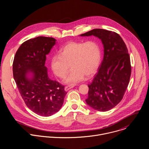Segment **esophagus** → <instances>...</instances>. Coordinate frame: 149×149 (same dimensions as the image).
<instances>
[{
	"label": "esophagus",
	"mask_w": 149,
	"mask_h": 149,
	"mask_svg": "<svg viewBox=\"0 0 149 149\" xmlns=\"http://www.w3.org/2000/svg\"><path fill=\"white\" fill-rule=\"evenodd\" d=\"M73 87H74V86H67L65 87V91H68L69 90L72 88Z\"/></svg>",
	"instance_id": "obj_1"
}]
</instances>
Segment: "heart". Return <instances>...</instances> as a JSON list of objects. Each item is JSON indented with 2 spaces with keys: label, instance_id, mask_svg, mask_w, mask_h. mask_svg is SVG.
Here are the masks:
<instances>
[{
  "label": "heart",
  "instance_id": "b5f03b06",
  "mask_svg": "<svg viewBox=\"0 0 149 149\" xmlns=\"http://www.w3.org/2000/svg\"><path fill=\"white\" fill-rule=\"evenodd\" d=\"M101 60L100 45L94 40L84 42H70L62 47L59 54L54 55L51 67L54 73L63 78L72 68L64 82L75 84L84 79L85 75L90 77L97 71Z\"/></svg>",
  "mask_w": 149,
  "mask_h": 149
}]
</instances>
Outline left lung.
<instances>
[{
    "label": "left lung",
    "instance_id": "8db88e82",
    "mask_svg": "<svg viewBox=\"0 0 149 149\" xmlns=\"http://www.w3.org/2000/svg\"><path fill=\"white\" fill-rule=\"evenodd\" d=\"M94 35L102 41L104 58L98 72L88 84L87 104L100 111H109L121 101L128 86L132 67L128 49L117 33L103 29H94L81 34Z\"/></svg>",
    "mask_w": 149,
    "mask_h": 149
}]
</instances>
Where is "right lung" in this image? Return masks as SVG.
Instances as JSON below:
<instances>
[{
  "label": "right lung",
  "instance_id": "obj_1",
  "mask_svg": "<svg viewBox=\"0 0 149 149\" xmlns=\"http://www.w3.org/2000/svg\"><path fill=\"white\" fill-rule=\"evenodd\" d=\"M55 41L45 36L30 39L18 48L13 62V78L25 104L35 114L44 117L58 112L67 94L64 86L49 78L45 66L46 55ZM30 73L31 78L27 76Z\"/></svg>",
  "mask_w": 149,
  "mask_h": 149
}]
</instances>
